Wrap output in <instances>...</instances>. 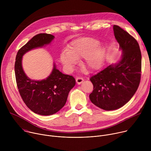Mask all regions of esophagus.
<instances>
[{
  "instance_id": "esophagus-1",
  "label": "esophagus",
  "mask_w": 151,
  "mask_h": 151,
  "mask_svg": "<svg viewBox=\"0 0 151 151\" xmlns=\"http://www.w3.org/2000/svg\"><path fill=\"white\" fill-rule=\"evenodd\" d=\"M76 81L78 85H80L83 82V79L82 77H78L76 78Z\"/></svg>"
}]
</instances>
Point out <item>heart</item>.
<instances>
[{"mask_svg":"<svg viewBox=\"0 0 151 151\" xmlns=\"http://www.w3.org/2000/svg\"><path fill=\"white\" fill-rule=\"evenodd\" d=\"M106 48L100 41L93 37H82L73 40L66 51L60 55L61 63L69 70H72L78 59L83 58L85 68L96 71L100 69L104 62Z\"/></svg>","mask_w":151,"mask_h":151,"instance_id":"heart-1","label":"heart"}]
</instances>
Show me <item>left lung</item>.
<instances>
[{
  "instance_id": "1",
  "label": "left lung",
  "mask_w": 151,
  "mask_h": 151,
  "mask_svg": "<svg viewBox=\"0 0 151 151\" xmlns=\"http://www.w3.org/2000/svg\"><path fill=\"white\" fill-rule=\"evenodd\" d=\"M122 53L116 63L92 76L91 101L105 111L118 109L130 101L140 81L142 55L137 40L118 26L113 27Z\"/></svg>"
}]
</instances>
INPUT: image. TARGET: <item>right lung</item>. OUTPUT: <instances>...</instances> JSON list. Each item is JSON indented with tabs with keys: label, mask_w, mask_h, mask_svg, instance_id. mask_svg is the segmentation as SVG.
Segmentation results:
<instances>
[{
	"label": "right lung",
	"mask_w": 151,
	"mask_h": 151,
	"mask_svg": "<svg viewBox=\"0 0 151 151\" xmlns=\"http://www.w3.org/2000/svg\"><path fill=\"white\" fill-rule=\"evenodd\" d=\"M54 37L47 33L35 36L19 50L15 59V74L20 96L32 111L40 115L58 112L66 104L69 93L76 83L72 76L61 73L54 63L50 75L42 80L29 78L23 69V56L26 52L50 44Z\"/></svg>",
	"instance_id": "1"
}]
</instances>
